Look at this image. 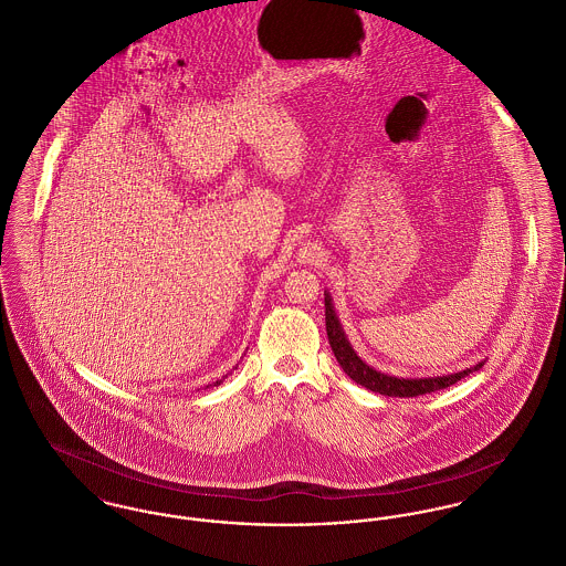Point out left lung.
<instances>
[{
  "label": "left lung",
  "instance_id": "8db88e82",
  "mask_svg": "<svg viewBox=\"0 0 566 566\" xmlns=\"http://www.w3.org/2000/svg\"><path fill=\"white\" fill-rule=\"evenodd\" d=\"M325 327H327V338H329L332 350H334L338 364L343 366V370L347 373L348 377L355 384H359L361 388L379 391L384 396L411 398V396H420V394L443 390V388L454 386L457 381H461L470 373L482 368V361H479L476 366L465 368L461 373H452V375H443V377H422V379H402V377H390L386 373H379L373 366H368L366 361H361V357H357V353L350 347V343H348L347 336L343 332V325L336 316V310H334L329 293H325Z\"/></svg>",
  "mask_w": 566,
  "mask_h": 566
}]
</instances>
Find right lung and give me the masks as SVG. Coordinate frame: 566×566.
Wrapping results in <instances>:
<instances>
[{
	"label": "right lung",
	"instance_id": "right-lung-1",
	"mask_svg": "<svg viewBox=\"0 0 566 566\" xmlns=\"http://www.w3.org/2000/svg\"><path fill=\"white\" fill-rule=\"evenodd\" d=\"M223 379H226V377H223ZM223 379H218V381H216V386H219V384H221V381H223ZM207 388H209V386H207Z\"/></svg>",
	"mask_w": 566,
	"mask_h": 566
}]
</instances>
